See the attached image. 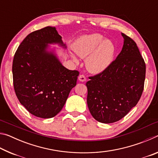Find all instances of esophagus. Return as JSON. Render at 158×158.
<instances>
[{"mask_svg": "<svg viewBox=\"0 0 158 158\" xmlns=\"http://www.w3.org/2000/svg\"><path fill=\"white\" fill-rule=\"evenodd\" d=\"M79 80L80 81L84 82L85 81V80H86V77H85L84 74H80V75L79 76Z\"/></svg>", "mask_w": 158, "mask_h": 158, "instance_id": "34e87169", "label": "esophagus"}]
</instances>
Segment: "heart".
Here are the masks:
<instances>
[{"instance_id": "1", "label": "heart", "mask_w": 158, "mask_h": 158, "mask_svg": "<svg viewBox=\"0 0 158 158\" xmlns=\"http://www.w3.org/2000/svg\"><path fill=\"white\" fill-rule=\"evenodd\" d=\"M74 50L79 57L87 58L86 68L95 74L102 73L111 65L116 51L113 42L105 40L103 35L98 33L80 37L74 45ZM71 56L75 62H78L74 53H71Z\"/></svg>"}]
</instances>
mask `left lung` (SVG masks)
I'll return each instance as SVG.
<instances>
[{
	"mask_svg": "<svg viewBox=\"0 0 158 158\" xmlns=\"http://www.w3.org/2000/svg\"><path fill=\"white\" fill-rule=\"evenodd\" d=\"M124 44L111 65L87 81V104L93 117L103 123L123 118L142 95L146 64L136 42L122 33Z\"/></svg>",
	"mask_w": 158,
	"mask_h": 158,
	"instance_id": "left-lung-1",
	"label": "left lung"
}]
</instances>
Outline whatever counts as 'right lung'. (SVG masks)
<instances>
[{
	"label": "right lung",
	"mask_w": 158,
	"mask_h": 158,
	"mask_svg": "<svg viewBox=\"0 0 158 158\" xmlns=\"http://www.w3.org/2000/svg\"><path fill=\"white\" fill-rule=\"evenodd\" d=\"M52 43L65 47L56 28L33 31L21 42L13 58L16 95L31 114L42 118L59 113L79 74V71L65 68L53 53L47 52L48 44Z\"/></svg>",
	"instance_id": "1"
}]
</instances>
